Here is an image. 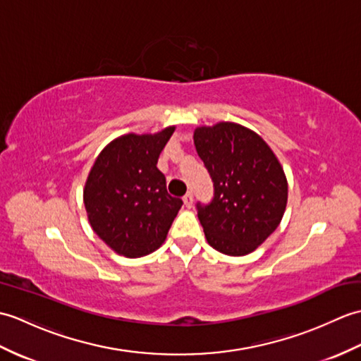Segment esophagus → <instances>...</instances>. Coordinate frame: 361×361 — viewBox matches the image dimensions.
Segmentation results:
<instances>
[{
	"label": "esophagus",
	"instance_id": "34e87169",
	"mask_svg": "<svg viewBox=\"0 0 361 361\" xmlns=\"http://www.w3.org/2000/svg\"><path fill=\"white\" fill-rule=\"evenodd\" d=\"M183 202H185V204H186V208H192V204H194V195H192V192H189L183 197Z\"/></svg>",
	"mask_w": 361,
	"mask_h": 361
}]
</instances>
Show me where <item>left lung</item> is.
Returning a JSON list of instances; mask_svg holds the SVG:
<instances>
[{
    "mask_svg": "<svg viewBox=\"0 0 361 361\" xmlns=\"http://www.w3.org/2000/svg\"><path fill=\"white\" fill-rule=\"evenodd\" d=\"M194 144L214 183L211 203H197L206 240L228 256L250 255L286 212L288 186L281 163L256 132L234 122L197 127Z\"/></svg>",
    "mask_w": 361,
    "mask_h": 361,
    "instance_id": "1",
    "label": "left lung"
}]
</instances>
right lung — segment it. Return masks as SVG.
Here are the masks:
<instances>
[{"label": "right lung", "instance_id": "1", "mask_svg": "<svg viewBox=\"0 0 361 361\" xmlns=\"http://www.w3.org/2000/svg\"><path fill=\"white\" fill-rule=\"evenodd\" d=\"M175 127L153 135H122L99 153L83 189L93 231L130 259L142 257L164 243L181 208L169 195L166 176L157 167Z\"/></svg>", "mask_w": 361, "mask_h": 361}]
</instances>
